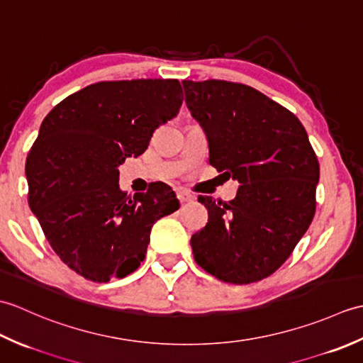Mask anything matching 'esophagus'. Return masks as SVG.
Segmentation results:
<instances>
[{
	"instance_id": "esophagus-1",
	"label": "esophagus",
	"mask_w": 363,
	"mask_h": 363,
	"mask_svg": "<svg viewBox=\"0 0 363 363\" xmlns=\"http://www.w3.org/2000/svg\"><path fill=\"white\" fill-rule=\"evenodd\" d=\"M177 199H179L181 203H190V201H194V196L187 194V191L181 190V191H177Z\"/></svg>"
}]
</instances>
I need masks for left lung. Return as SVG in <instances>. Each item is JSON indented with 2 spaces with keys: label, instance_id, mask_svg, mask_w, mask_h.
Returning <instances> with one entry per match:
<instances>
[{
  "label": "left lung",
  "instance_id": "left-lung-1",
  "mask_svg": "<svg viewBox=\"0 0 363 363\" xmlns=\"http://www.w3.org/2000/svg\"><path fill=\"white\" fill-rule=\"evenodd\" d=\"M186 104L209 142L211 165L238 181L229 203L199 196L207 225L191 235L196 264L229 284L274 273L309 229L318 159L301 121L245 84L182 81Z\"/></svg>",
  "mask_w": 363,
  "mask_h": 363
}]
</instances>
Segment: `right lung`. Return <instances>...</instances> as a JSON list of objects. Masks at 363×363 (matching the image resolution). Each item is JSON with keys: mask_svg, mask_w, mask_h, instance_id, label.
Instances as JSON below:
<instances>
[{"mask_svg": "<svg viewBox=\"0 0 363 363\" xmlns=\"http://www.w3.org/2000/svg\"><path fill=\"white\" fill-rule=\"evenodd\" d=\"M177 79L96 82L42 121L26 159L28 201L65 265L94 282L140 267L154 223L179 209L167 184L126 196L118 167L148 148L182 104Z\"/></svg>", "mask_w": 363, "mask_h": 363, "instance_id": "obj_1", "label": "right lung"}]
</instances>
